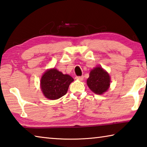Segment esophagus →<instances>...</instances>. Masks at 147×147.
<instances>
[{
	"label": "esophagus",
	"instance_id": "1",
	"mask_svg": "<svg viewBox=\"0 0 147 147\" xmlns=\"http://www.w3.org/2000/svg\"><path fill=\"white\" fill-rule=\"evenodd\" d=\"M76 79H78V80H79V81H83L84 79V77L83 76H77V77H76Z\"/></svg>",
	"mask_w": 147,
	"mask_h": 147
}]
</instances>
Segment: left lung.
<instances>
[{
  "label": "left lung",
  "mask_w": 147,
  "mask_h": 147,
  "mask_svg": "<svg viewBox=\"0 0 147 147\" xmlns=\"http://www.w3.org/2000/svg\"><path fill=\"white\" fill-rule=\"evenodd\" d=\"M86 83L92 92L101 95L106 92L110 87V77L102 67L97 66L90 72Z\"/></svg>",
  "instance_id": "obj_1"
}]
</instances>
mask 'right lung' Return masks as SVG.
<instances>
[{
    "instance_id": "right-lung-1",
    "label": "right lung",
    "mask_w": 147,
    "mask_h": 147,
    "mask_svg": "<svg viewBox=\"0 0 147 147\" xmlns=\"http://www.w3.org/2000/svg\"><path fill=\"white\" fill-rule=\"evenodd\" d=\"M74 79L55 68L48 69L40 79V88L46 98L55 100L64 96Z\"/></svg>"
}]
</instances>
